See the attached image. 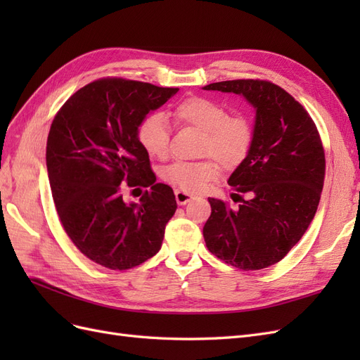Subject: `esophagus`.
I'll return each instance as SVG.
<instances>
[{"instance_id":"1","label":"esophagus","mask_w":360,"mask_h":360,"mask_svg":"<svg viewBox=\"0 0 360 360\" xmlns=\"http://www.w3.org/2000/svg\"><path fill=\"white\" fill-rule=\"evenodd\" d=\"M174 193H176V201H177L179 205H186L189 201L193 200L192 195H189V193H186V192H183V191H180V189H177Z\"/></svg>"}]
</instances>
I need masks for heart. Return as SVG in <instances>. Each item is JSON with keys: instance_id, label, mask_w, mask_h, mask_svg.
I'll return each instance as SVG.
<instances>
[{"instance_id": "1", "label": "heart", "mask_w": 360, "mask_h": 360, "mask_svg": "<svg viewBox=\"0 0 360 360\" xmlns=\"http://www.w3.org/2000/svg\"><path fill=\"white\" fill-rule=\"evenodd\" d=\"M181 124H189L204 132L201 155H210L225 168H236L246 159L254 143V127L245 115H228L226 108L207 97H191L174 110ZM171 129L160 112L147 115L138 127L139 144L150 156L165 158L169 148ZM212 160L174 162L162 171V177L183 192L204 191L217 177Z\"/></svg>"}]
</instances>
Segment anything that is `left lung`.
Listing matches in <instances>:
<instances>
[{
    "instance_id": "left-lung-1",
    "label": "left lung",
    "mask_w": 360,
    "mask_h": 360,
    "mask_svg": "<svg viewBox=\"0 0 360 360\" xmlns=\"http://www.w3.org/2000/svg\"><path fill=\"white\" fill-rule=\"evenodd\" d=\"M202 89L242 96L255 111L252 147L228 179L248 200L231 209L209 198L205 245L237 269L269 267L300 240L317 212L326 167L319 130L304 108L271 82L236 79Z\"/></svg>"
}]
</instances>
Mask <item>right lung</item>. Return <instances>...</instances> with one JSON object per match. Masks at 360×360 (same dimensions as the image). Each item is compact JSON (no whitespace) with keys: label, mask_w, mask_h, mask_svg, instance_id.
I'll return each instance as SVG.
<instances>
[{"label":"right lung","mask_w":360,"mask_h":360,"mask_svg":"<svg viewBox=\"0 0 360 360\" xmlns=\"http://www.w3.org/2000/svg\"><path fill=\"white\" fill-rule=\"evenodd\" d=\"M179 89L108 78L82 86L53 118L46 167L64 231L81 252L112 270L156 255L177 202L156 183L139 144L141 122ZM150 187L139 203L122 200L120 184Z\"/></svg>","instance_id":"right-lung-1"}]
</instances>
